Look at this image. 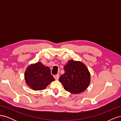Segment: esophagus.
<instances>
[{"label": "esophagus", "instance_id": "34e87169", "mask_svg": "<svg viewBox=\"0 0 121 121\" xmlns=\"http://www.w3.org/2000/svg\"><path fill=\"white\" fill-rule=\"evenodd\" d=\"M54 78L56 80H58V78H59V75L58 74L56 75H54Z\"/></svg>", "mask_w": 121, "mask_h": 121}]
</instances>
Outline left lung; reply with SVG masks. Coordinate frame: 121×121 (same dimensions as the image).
<instances>
[{
    "label": "left lung",
    "instance_id": "left-lung-1",
    "mask_svg": "<svg viewBox=\"0 0 121 121\" xmlns=\"http://www.w3.org/2000/svg\"><path fill=\"white\" fill-rule=\"evenodd\" d=\"M65 73L59 81L64 89L69 92L78 94L85 90L90 82V75L86 65L80 61L70 60L64 66Z\"/></svg>",
    "mask_w": 121,
    "mask_h": 121
}]
</instances>
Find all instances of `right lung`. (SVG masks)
<instances>
[{"label":"right lung","instance_id":"obj_1","mask_svg":"<svg viewBox=\"0 0 121 121\" xmlns=\"http://www.w3.org/2000/svg\"><path fill=\"white\" fill-rule=\"evenodd\" d=\"M25 78L27 85L34 90L44 89L54 81L49 68L45 67L40 62L28 67L25 73Z\"/></svg>","mask_w":121,"mask_h":121}]
</instances>
